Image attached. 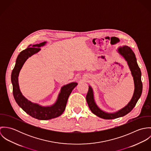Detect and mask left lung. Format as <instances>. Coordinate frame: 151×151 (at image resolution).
I'll list each match as a JSON object with an SVG mask.
<instances>
[{
	"mask_svg": "<svg viewBox=\"0 0 151 151\" xmlns=\"http://www.w3.org/2000/svg\"><path fill=\"white\" fill-rule=\"evenodd\" d=\"M118 52L127 62L134 83V92L130 102L124 108L113 113H106L98 108L96 105L93 96L92 88L89 86L86 94V99L88 106L91 111L97 116L104 119H114L123 117L129 113L135 107L139 99L142 91V83L141 81V71L137 64L135 55L132 49L128 46H123L118 48Z\"/></svg>",
	"mask_w": 151,
	"mask_h": 151,
	"instance_id": "left-lung-1",
	"label": "left lung"
}]
</instances>
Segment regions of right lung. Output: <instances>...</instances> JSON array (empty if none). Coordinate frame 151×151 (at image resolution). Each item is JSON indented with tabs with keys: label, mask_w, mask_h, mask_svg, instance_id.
Here are the masks:
<instances>
[{
	"label": "right lung",
	"mask_w": 151,
	"mask_h": 151,
	"mask_svg": "<svg viewBox=\"0 0 151 151\" xmlns=\"http://www.w3.org/2000/svg\"><path fill=\"white\" fill-rule=\"evenodd\" d=\"M46 43V42H43L40 44L34 45L32 47H29V45L27 49L22 51L17 56L11 76L13 93L18 105L31 117L43 120L58 117L63 113L71 92L78 84L77 83H71L62 86L56 102L51 106H42L34 104L22 95L18 83L20 71L27 59L38 52L41 50L40 47L45 45Z\"/></svg>",
	"instance_id": "1"
}]
</instances>
